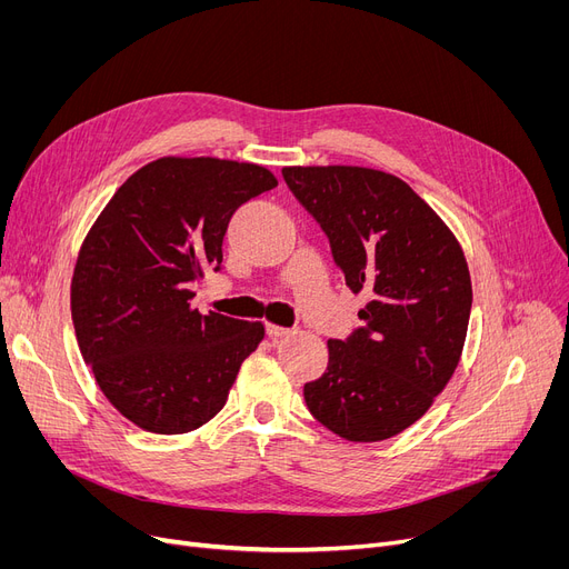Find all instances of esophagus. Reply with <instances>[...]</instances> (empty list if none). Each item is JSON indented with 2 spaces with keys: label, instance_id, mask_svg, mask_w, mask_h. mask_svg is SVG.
I'll list each match as a JSON object with an SVG mask.
<instances>
[{
  "label": "esophagus",
  "instance_id": "34e87169",
  "mask_svg": "<svg viewBox=\"0 0 569 569\" xmlns=\"http://www.w3.org/2000/svg\"><path fill=\"white\" fill-rule=\"evenodd\" d=\"M290 335V330H286V327H279V325H267V337L269 339H281Z\"/></svg>",
  "mask_w": 569,
  "mask_h": 569
}]
</instances>
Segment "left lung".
Listing matches in <instances>:
<instances>
[{
    "instance_id": "obj_1",
    "label": "left lung",
    "mask_w": 569,
    "mask_h": 569,
    "mask_svg": "<svg viewBox=\"0 0 569 569\" xmlns=\"http://www.w3.org/2000/svg\"><path fill=\"white\" fill-rule=\"evenodd\" d=\"M292 196L330 239L365 327L330 339L305 385L316 420L352 442L387 440L431 408L459 367L472 286L452 230L403 179L360 166H290Z\"/></svg>"
}]
</instances>
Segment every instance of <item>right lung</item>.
<instances>
[{
    "instance_id": "1",
    "label": "right lung",
    "mask_w": 569,
    "mask_h": 569,
    "mask_svg": "<svg viewBox=\"0 0 569 569\" xmlns=\"http://www.w3.org/2000/svg\"><path fill=\"white\" fill-rule=\"evenodd\" d=\"M262 166L163 157L114 191L78 253L71 316L82 360L136 427L189 433L226 406L262 322L191 307V283L221 269L239 204L274 189Z\"/></svg>"
}]
</instances>
